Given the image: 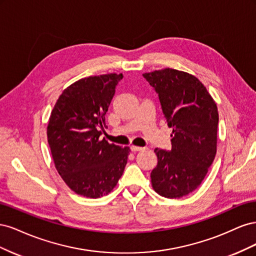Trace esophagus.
<instances>
[{"label":"esophagus","instance_id":"obj_1","mask_svg":"<svg viewBox=\"0 0 256 256\" xmlns=\"http://www.w3.org/2000/svg\"><path fill=\"white\" fill-rule=\"evenodd\" d=\"M130 150H131V152H141V150H143V147L131 145V146H130Z\"/></svg>","mask_w":256,"mask_h":256}]
</instances>
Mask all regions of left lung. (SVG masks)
Masks as SVG:
<instances>
[{
    "label": "left lung",
    "mask_w": 256,
    "mask_h": 256,
    "mask_svg": "<svg viewBox=\"0 0 256 256\" xmlns=\"http://www.w3.org/2000/svg\"><path fill=\"white\" fill-rule=\"evenodd\" d=\"M143 76L159 96L171 150H154L158 164L152 186L161 196L180 198L194 191L205 178L216 152L219 114L214 100L196 76L164 68Z\"/></svg>",
    "instance_id": "1"
}]
</instances>
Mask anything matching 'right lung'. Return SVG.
<instances>
[{"mask_svg": "<svg viewBox=\"0 0 256 256\" xmlns=\"http://www.w3.org/2000/svg\"><path fill=\"white\" fill-rule=\"evenodd\" d=\"M122 79V74H110L76 81L63 90L51 112L47 136L54 166L79 196L98 198L110 193L127 164L129 147L100 138Z\"/></svg>", "mask_w": 256, "mask_h": 256, "instance_id": "1", "label": "right lung"}]
</instances>
